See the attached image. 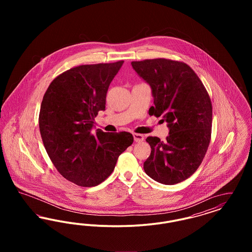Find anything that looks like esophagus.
Listing matches in <instances>:
<instances>
[{
	"label": "esophagus",
	"mask_w": 252,
	"mask_h": 252,
	"mask_svg": "<svg viewBox=\"0 0 252 252\" xmlns=\"http://www.w3.org/2000/svg\"><path fill=\"white\" fill-rule=\"evenodd\" d=\"M133 137H134V141L137 142V143H141L144 140V136L143 134H139V133H134L133 134Z\"/></svg>",
	"instance_id": "obj_1"
}]
</instances>
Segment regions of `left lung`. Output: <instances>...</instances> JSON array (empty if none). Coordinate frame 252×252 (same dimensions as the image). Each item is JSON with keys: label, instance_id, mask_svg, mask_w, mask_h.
Instances as JSON below:
<instances>
[{"label": "left lung", "instance_id": "8db88e82", "mask_svg": "<svg viewBox=\"0 0 252 252\" xmlns=\"http://www.w3.org/2000/svg\"><path fill=\"white\" fill-rule=\"evenodd\" d=\"M137 73L151 86L154 107L149 115L161 117L170 128L166 141L149 136L151 154L145 173L159 183L174 185L190 178L208 150L213 106L203 83L184 62L166 59L132 61Z\"/></svg>", "mask_w": 252, "mask_h": 252}]
</instances>
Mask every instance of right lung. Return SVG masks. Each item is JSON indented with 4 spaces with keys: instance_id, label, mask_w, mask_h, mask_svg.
<instances>
[{
    "instance_id": "obj_1",
    "label": "right lung",
    "mask_w": 252,
    "mask_h": 252,
    "mask_svg": "<svg viewBox=\"0 0 252 252\" xmlns=\"http://www.w3.org/2000/svg\"><path fill=\"white\" fill-rule=\"evenodd\" d=\"M123 63L73 67L58 75L43 96L38 125L44 147L60 175L78 186L94 187L108 179L133 143L129 132H91Z\"/></svg>"
}]
</instances>
